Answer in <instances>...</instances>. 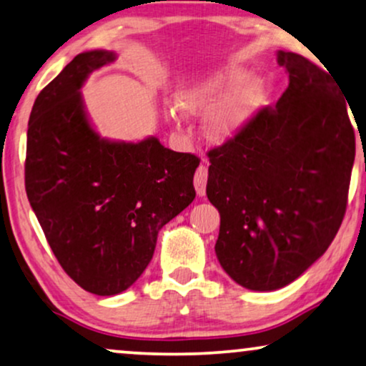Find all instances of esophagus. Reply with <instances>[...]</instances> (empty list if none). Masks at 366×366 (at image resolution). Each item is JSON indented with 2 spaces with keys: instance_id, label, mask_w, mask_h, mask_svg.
Returning a JSON list of instances; mask_svg holds the SVG:
<instances>
[{
  "instance_id": "esophagus-1",
  "label": "esophagus",
  "mask_w": 366,
  "mask_h": 366,
  "mask_svg": "<svg viewBox=\"0 0 366 366\" xmlns=\"http://www.w3.org/2000/svg\"><path fill=\"white\" fill-rule=\"evenodd\" d=\"M207 179H208V168L204 164H199L197 173H194V188H197L198 197H203L207 193Z\"/></svg>"
}]
</instances>
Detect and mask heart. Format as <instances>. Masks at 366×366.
<instances>
[{"label": "heart", "instance_id": "b5f03b06", "mask_svg": "<svg viewBox=\"0 0 366 366\" xmlns=\"http://www.w3.org/2000/svg\"><path fill=\"white\" fill-rule=\"evenodd\" d=\"M243 69H223L183 83L177 107L188 117L208 114L207 134L227 143L239 137L254 122L267 102V88L259 79L248 81ZM173 119L179 114L172 113Z\"/></svg>", "mask_w": 366, "mask_h": 366}]
</instances>
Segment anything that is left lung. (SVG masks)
Here are the masks:
<instances>
[{
    "instance_id": "1",
    "label": "left lung",
    "mask_w": 366,
    "mask_h": 366,
    "mask_svg": "<svg viewBox=\"0 0 366 366\" xmlns=\"http://www.w3.org/2000/svg\"><path fill=\"white\" fill-rule=\"evenodd\" d=\"M290 83L274 107L208 153L207 197L219 212L217 258L243 288L273 292L333 242L347 209L355 132L332 73L278 51Z\"/></svg>"
}]
</instances>
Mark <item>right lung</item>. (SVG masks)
Returning <instances> with one entry per match:
<instances>
[{"label": "right lung", "instance_id": "right-lung-1", "mask_svg": "<svg viewBox=\"0 0 366 366\" xmlns=\"http://www.w3.org/2000/svg\"><path fill=\"white\" fill-rule=\"evenodd\" d=\"M108 49L74 56L38 94L28 123L24 183L64 272L99 297L124 292L152 262L158 232L193 202L199 159L142 142L103 138L84 107L89 74Z\"/></svg>", "mask_w": 366, "mask_h": 366}]
</instances>
